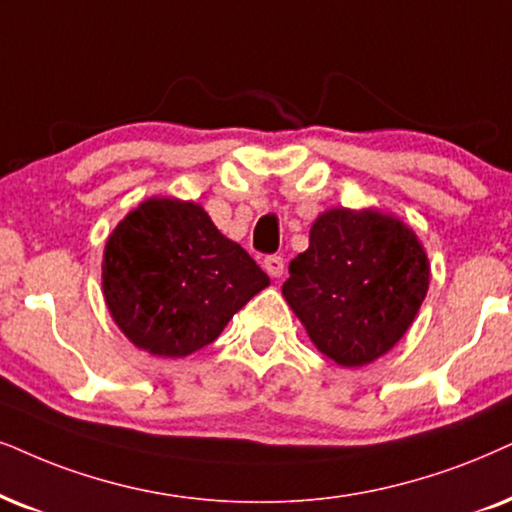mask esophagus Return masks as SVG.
<instances>
[{"mask_svg":"<svg viewBox=\"0 0 512 512\" xmlns=\"http://www.w3.org/2000/svg\"><path fill=\"white\" fill-rule=\"evenodd\" d=\"M262 264H264V271H267L271 278H281L283 276V269H286V262H283L281 255L264 257Z\"/></svg>","mask_w":512,"mask_h":512,"instance_id":"1","label":"esophagus"}]
</instances>
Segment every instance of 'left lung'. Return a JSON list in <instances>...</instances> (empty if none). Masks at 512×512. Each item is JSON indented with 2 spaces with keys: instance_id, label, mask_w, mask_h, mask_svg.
Returning a JSON list of instances; mask_svg holds the SVG:
<instances>
[{
  "instance_id": "8db88e82",
  "label": "left lung",
  "mask_w": 512,
  "mask_h": 512,
  "mask_svg": "<svg viewBox=\"0 0 512 512\" xmlns=\"http://www.w3.org/2000/svg\"><path fill=\"white\" fill-rule=\"evenodd\" d=\"M283 297L335 364L366 366L397 345L428 295L430 262L401 219L333 208L290 262Z\"/></svg>"
}]
</instances>
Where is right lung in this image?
<instances>
[{"label":"right lung","mask_w":512,"mask_h":512,"mask_svg":"<svg viewBox=\"0 0 512 512\" xmlns=\"http://www.w3.org/2000/svg\"><path fill=\"white\" fill-rule=\"evenodd\" d=\"M103 297L118 328L153 357L179 359L219 338L269 276L193 200L148 198L108 236Z\"/></svg>","instance_id":"1"}]
</instances>
